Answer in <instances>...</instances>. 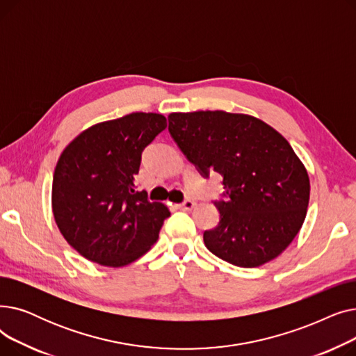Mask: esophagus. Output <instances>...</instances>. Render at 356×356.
Instances as JSON below:
<instances>
[{
    "instance_id": "34e87169",
    "label": "esophagus",
    "mask_w": 356,
    "mask_h": 356,
    "mask_svg": "<svg viewBox=\"0 0 356 356\" xmlns=\"http://www.w3.org/2000/svg\"><path fill=\"white\" fill-rule=\"evenodd\" d=\"M195 207H196V202H193V200H186V202L177 204V208L181 211H192Z\"/></svg>"
}]
</instances>
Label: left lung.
<instances>
[{
	"label": "left lung",
	"instance_id": "1",
	"mask_svg": "<svg viewBox=\"0 0 356 356\" xmlns=\"http://www.w3.org/2000/svg\"><path fill=\"white\" fill-rule=\"evenodd\" d=\"M168 131L203 176H223L220 220L207 248L238 267H259L291 244L305 222L310 180L290 143L267 122L225 111L172 112Z\"/></svg>",
	"mask_w": 356,
	"mask_h": 356
}]
</instances>
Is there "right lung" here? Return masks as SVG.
Listing matches in <instances>:
<instances>
[{
	"label": "right lung",
	"mask_w": 356,
	"mask_h": 356,
	"mask_svg": "<svg viewBox=\"0 0 356 356\" xmlns=\"http://www.w3.org/2000/svg\"><path fill=\"white\" fill-rule=\"evenodd\" d=\"M167 127L154 112L98 122L74 137L54 168L51 211L67 244L104 267L134 263L152 248L170 211L137 192L141 153Z\"/></svg>",
	"instance_id": "1"
}]
</instances>
